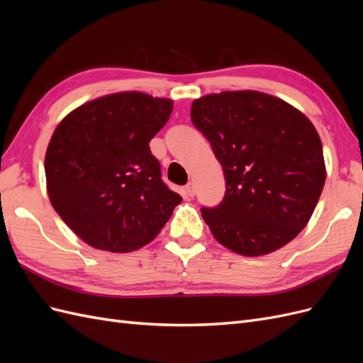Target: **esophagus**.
Listing matches in <instances>:
<instances>
[{
    "label": "esophagus",
    "instance_id": "1",
    "mask_svg": "<svg viewBox=\"0 0 363 363\" xmlns=\"http://www.w3.org/2000/svg\"><path fill=\"white\" fill-rule=\"evenodd\" d=\"M184 191H186V195H188V196H191V199H192V196L195 195V186H194V183L191 182V183H188V184H186V188H184Z\"/></svg>",
    "mask_w": 363,
    "mask_h": 363
}]
</instances>
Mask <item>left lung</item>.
Listing matches in <instances>:
<instances>
[{
    "instance_id": "1",
    "label": "left lung",
    "mask_w": 363,
    "mask_h": 363,
    "mask_svg": "<svg viewBox=\"0 0 363 363\" xmlns=\"http://www.w3.org/2000/svg\"><path fill=\"white\" fill-rule=\"evenodd\" d=\"M211 142L225 195L201 215L219 244L255 257L276 251L309 223L325 183L323 144L307 116L257 91H227L192 103Z\"/></svg>"
}]
</instances>
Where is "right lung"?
Wrapping results in <instances>:
<instances>
[{
  "instance_id": "1",
  "label": "right lung",
  "mask_w": 363,
  "mask_h": 363,
  "mask_svg": "<svg viewBox=\"0 0 363 363\" xmlns=\"http://www.w3.org/2000/svg\"><path fill=\"white\" fill-rule=\"evenodd\" d=\"M171 112L168 98L119 92L77 107L54 130L45 155L48 196L86 244L135 251L157 236L180 204L150 150Z\"/></svg>"
}]
</instances>
